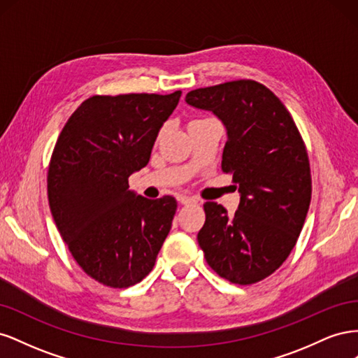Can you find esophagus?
Segmentation results:
<instances>
[{"label":"esophagus","mask_w":358,"mask_h":358,"mask_svg":"<svg viewBox=\"0 0 358 358\" xmlns=\"http://www.w3.org/2000/svg\"><path fill=\"white\" fill-rule=\"evenodd\" d=\"M178 200H179V203H182V204H192V203H199V200H197L196 197L183 196V194H180V196H178Z\"/></svg>","instance_id":"obj_1"}]
</instances>
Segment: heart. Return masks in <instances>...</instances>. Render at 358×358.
Wrapping results in <instances>:
<instances>
[{
	"mask_svg": "<svg viewBox=\"0 0 358 358\" xmlns=\"http://www.w3.org/2000/svg\"><path fill=\"white\" fill-rule=\"evenodd\" d=\"M196 121H199V119H196Z\"/></svg>",
	"mask_w": 358,
	"mask_h": 358,
	"instance_id": "heart-1",
	"label": "heart"
}]
</instances>
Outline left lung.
Wrapping results in <instances>:
<instances>
[{
	"mask_svg": "<svg viewBox=\"0 0 358 358\" xmlns=\"http://www.w3.org/2000/svg\"><path fill=\"white\" fill-rule=\"evenodd\" d=\"M185 100L224 122L229 138L221 169L241 192L234 216L218 203L203 204L199 245L221 278L259 282L282 266L306 220L312 178L305 142L284 103L255 80L199 88Z\"/></svg>",
	"mask_w": 358,
	"mask_h": 358,
	"instance_id": "8db88e82",
	"label": "left lung"
}]
</instances>
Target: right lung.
<instances>
[{
    "label": "right lung",
    "mask_w": 358,
    "mask_h": 358,
    "mask_svg": "<svg viewBox=\"0 0 358 358\" xmlns=\"http://www.w3.org/2000/svg\"><path fill=\"white\" fill-rule=\"evenodd\" d=\"M180 94L92 95L69 117L53 148V221L76 263L106 287L128 288L146 278L171 229L176 199L136 196L128 178L149 162Z\"/></svg>",
    "instance_id": "add662e5"
}]
</instances>
